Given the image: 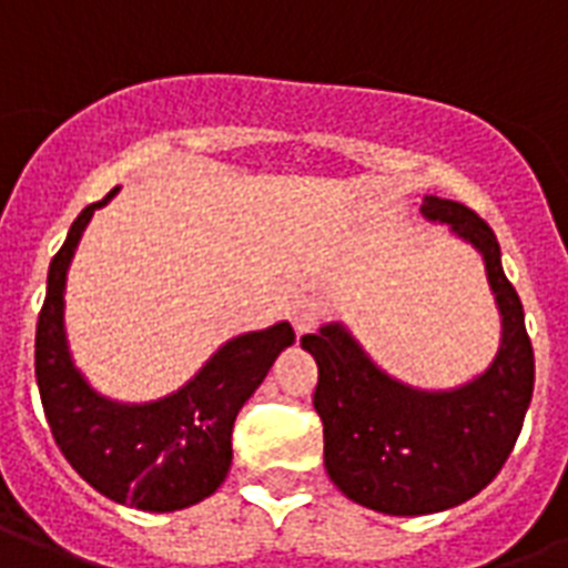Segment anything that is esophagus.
<instances>
[{
	"instance_id": "1",
	"label": "esophagus",
	"mask_w": 568,
	"mask_h": 568,
	"mask_svg": "<svg viewBox=\"0 0 568 568\" xmlns=\"http://www.w3.org/2000/svg\"><path fill=\"white\" fill-rule=\"evenodd\" d=\"M321 318V310L318 303L310 301V297H301V301L292 303V310H288V321H292V327L297 333H310Z\"/></svg>"
}]
</instances>
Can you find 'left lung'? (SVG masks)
<instances>
[{"label": "left lung", "mask_w": 568, "mask_h": 568, "mask_svg": "<svg viewBox=\"0 0 568 568\" xmlns=\"http://www.w3.org/2000/svg\"><path fill=\"white\" fill-rule=\"evenodd\" d=\"M422 214L448 223L484 256L501 312V347L493 365L466 386L424 392L379 372L342 324L301 338L318 363L312 404L324 424L329 480L351 501L388 516L448 510L493 484L534 395V347L495 232L454 200L424 196Z\"/></svg>", "instance_id": "1"}]
</instances>
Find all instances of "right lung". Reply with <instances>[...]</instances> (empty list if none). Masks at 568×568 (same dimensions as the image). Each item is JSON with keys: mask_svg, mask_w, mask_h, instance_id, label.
Instances as JSON below:
<instances>
[{"mask_svg": "<svg viewBox=\"0 0 568 568\" xmlns=\"http://www.w3.org/2000/svg\"><path fill=\"white\" fill-rule=\"evenodd\" d=\"M118 191L82 209L52 256L34 336V377L55 445L97 493L138 510L171 513L203 501L223 484L235 415L280 351L292 345L294 329L283 321L232 338L180 392L153 404L97 395L67 351L64 283L84 226Z\"/></svg>", "mask_w": 568, "mask_h": 568, "instance_id": "add662e5", "label": "right lung"}]
</instances>
